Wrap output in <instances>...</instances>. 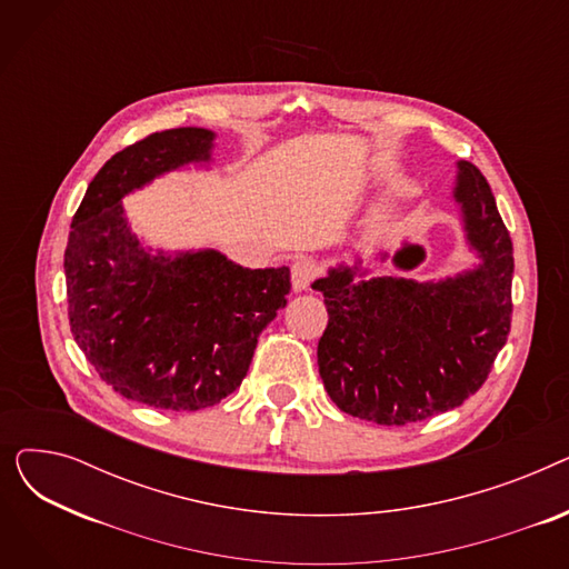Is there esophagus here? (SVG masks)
Returning <instances> with one entry per match:
<instances>
[{"mask_svg":"<svg viewBox=\"0 0 569 569\" xmlns=\"http://www.w3.org/2000/svg\"><path fill=\"white\" fill-rule=\"evenodd\" d=\"M320 267L313 258H300L292 262V290L302 292L311 286V281L318 277Z\"/></svg>","mask_w":569,"mask_h":569,"instance_id":"esophagus-1","label":"esophagus"}]
</instances>
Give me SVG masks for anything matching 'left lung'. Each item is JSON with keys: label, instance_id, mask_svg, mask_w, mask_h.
Returning <instances> with one entry per match:
<instances>
[{"label": "left lung", "instance_id": "left-lung-1", "mask_svg": "<svg viewBox=\"0 0 569 569\" xmlns=\"http://www.w3.org/2000/svg\"><path fill=\"white\" fill-rule=\"evenodd\" d=\"M455 200L482 264L459 277L420 283L403 277L355 279L332 267L313 283L327 313L318 371L330 399L348 415L385 427L422 422L461 406L485 385L512 325L515 256L485 174L459 161ZM422 247L395 262L412 269Z\"/></svg>", "mask_w": 569, "mask_h": 569}]
</instances>
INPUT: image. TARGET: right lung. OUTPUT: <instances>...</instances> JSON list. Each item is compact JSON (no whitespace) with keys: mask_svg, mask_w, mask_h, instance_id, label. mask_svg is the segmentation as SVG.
<instances>
[{"mask_svg":"<svg viewBox=\"0 0 569 569\" xmlns=\"http://www.w3.org/2000/svg\"><path fill=\"white\" fill-rule=\"evenodd\" d=\"M214 133L182 127L117 152L89 182L64 251L71 335L117 395L202 410L242 385L260 332L286 307L290 269H247L214 249L144 251L122 198L204 163Z\"/></svg>","mask_w":569,"mask_h":569,"instance_id":"right-lung-1","label":"right lung"}]
</instances>
